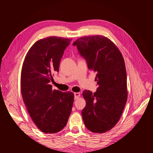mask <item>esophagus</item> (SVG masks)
<instances>
[{"label": "esophagus", "mask_w": 153, "mask_h": 153, "mask_svg": "<svg viewBox=\"0 0 153 153\" xmlns=\"http://www.w3.org/2000/svg\"><path fill=\"white\" fill-rule=\"evenodd\" d=\"M80 96H81V95H80V93H74V97H75V99H78Z\"/></svg>", "instance_id": "obj_1"}]
</instances>
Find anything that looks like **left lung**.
<instances>
[{
  "label": "left lung",
  "mask_w": 153,
  "mask_h": 153,
  "mask_svg": "<svg viewBox=\"0 0 153 153\" xmlns=\"http://www.w3.org/2000/svg\"><path fill=\"white\" fill-rule=\"evenodd\" d=\"M89 70L96 72L95 93L85 90L86 106L82 112L89 131L102 134L114 127L122 116L128 99L127 74L121 52L102 35L82 37L74 41Z\"/></svg>",
  "instance_id": "obj_1"
}]
</instances>
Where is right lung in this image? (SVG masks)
Here are the masks:
<instances>
[{"instance_id": "1", "label": "right lung", "mask_w": 153, "mask_h": 153, "mask_svg": "<svg viewBox=\"0 0 153 153\" xmlns=\"http://www.w3.org/2000/svg\"><path fill=\"white\" fill-rule=\"evenodd\" d=\"M71 39L48 37L29 49L21 73V93L31 120L45 134L61 131L68 122L74 95L53 89L50 82Z\"/></svg>"}]
</instances>
